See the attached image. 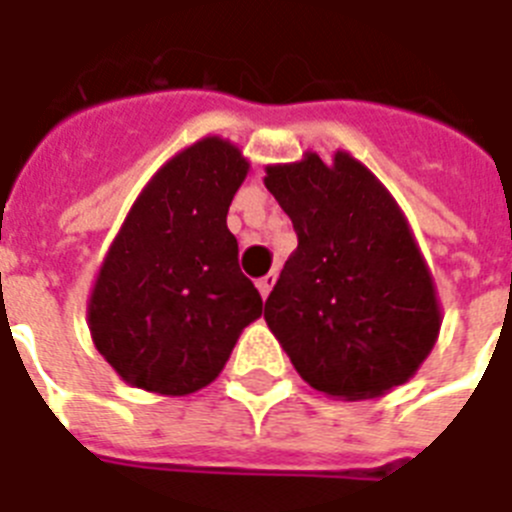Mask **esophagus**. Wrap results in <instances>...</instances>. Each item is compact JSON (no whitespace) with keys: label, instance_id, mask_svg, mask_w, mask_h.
I'll list each match as a JSON object with an SVG mask.
<instances>
[{"label":"esophagus","instance_id":"obj_1","mask_svg":"<svg viewBox=\"0 0 512 512\" xmlns=\"http://www.w3.org/2000/svg\"><path fill=\"white\" fill-rule=\"evenodd\" d=\"M275 280H278V275H275V272H267V275H264V278L256 283V286H259V291H261V297H264V299L270 297V291H272V286H275Z\"/></svg>","mask_w":512,"mask_h":512}]
</instances>
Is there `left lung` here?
Segmentation results:
<instances>
[{"instance_id": "1", "label": "left lung", "mask_w": 512, "mask_h": 512, "mask_svg": "<svg viewBox=\"0 0 512 512\" xmlns=\"http://www.w3.org/2000/svg\"><path fill=\"white\" fill-rule=\"evenodd\" d=\"M297 232L264 318L315 391L370 399L416 375L443 315L432 272L394 197L348 153L267 167Z\"/></svg>"}]
</instances>
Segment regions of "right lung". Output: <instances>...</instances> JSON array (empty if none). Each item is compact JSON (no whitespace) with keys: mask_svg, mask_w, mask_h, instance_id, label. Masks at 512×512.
I'll use <instances>...</instances> for the list:
<instances>
[{"mask_svg":"<svg viewBox=\"0 0 512 512\" xmlns=\"http://www.w3.org/2000/svg\"><path fill=\"white\" fill-rule=\"evenodd\" d=\"M248 175L221 137L188 145L142 188L88 299V329L129 386L186 397L218 378L259 291L237 261L226 213Z\"/></svg>","mask_w":512,"mask_h":512,"instance_id":"right-lung-1","label":"right lung"}]
</instances>
